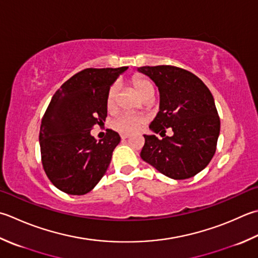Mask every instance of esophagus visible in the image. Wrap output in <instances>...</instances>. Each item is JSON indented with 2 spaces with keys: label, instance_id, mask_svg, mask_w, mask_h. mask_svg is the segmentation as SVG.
Masks as SVG:
<instances>
[{
  "label": "esophagus",
  "instance_id": "1",
  "mask_svg": "<svg viewBox=\"0 0 258 258\" xmlns=\"http://www.w3.org/2000/svg\"><path fill=\"white\" fill-rule=\"evenodd\" d=\"M120 138H122L123 140L128 139L130 138V134H122V135H120Z\"/></svg>",
  "mask_w": 258,
  "mask_h": 258
}]
</instances>
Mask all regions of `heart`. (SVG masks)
<instances>
[{
    "instance_id": "b5f03b06",
    "label": "heart",
    "mask_w": 258,
    "mask_h": 258,
    "mask_svg": "<svg viewBox=\"0 0 258 258\" xmlns=\"http://www.w3.org/2000/svg\"><path fill=\"white\" fill-rule=\"evenodd\" d=\"M133 86L136 90V93L141 98L144 99L148 96L154 95V87L150 80L145 78H134L133 79ZM116 102H117V87L113 86L110 87L107 94V98H106V106L109 110H113L116 107ZM144 119L139 115L133 114H120L114 119L113 127L118 131V132L123 134H131L138 131L141 126L143 125Z\"/></svg>"
}]
</instances>
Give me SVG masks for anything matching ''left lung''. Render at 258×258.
Listing matches in <instances>:
<instances>
[{
    "label": "left lung",
    "instance_id": "1",
    "mask_svg": "<svg viewBox=\"0 0 258 258\" xmlns=\"http://www.w3.org/2000/svg\"><path fill=\"white\" fill-rule=\"evenodd\" d=\"M156 85L160 109L145 135L141 158L162 174L184 180L203 171L213 159L220 133V119L208 87L192 73L173 66L138 68ZM165 135V134H164Z\"/></svg>",
    "mask_w": 258,
    "mask_h": 258
}]
</instances>
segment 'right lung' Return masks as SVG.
Listing matches in <instances>:
<instances>
[{
  "label": "right lung",
  "instance_id": "add662e5",
  "mask_svg": "<svg viewBox=\"0 0 258 258\" xmlns=\"http://www.w3.org/2000/svg\"><path fill=\"white\" fill-rule=\"evenodd\" d=\"M126 69H84L52 96L39 141L44 172L62 192L88 194L107 171L119 135L108 130L105 138L97 141L90 131L105 122L108 90Z\"/></svg>",
  "mask_w": 258,
  "mask_h": 258
}]
</instances>
